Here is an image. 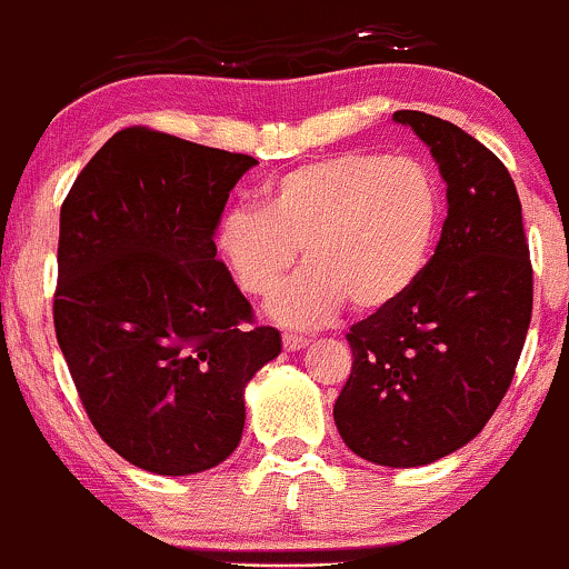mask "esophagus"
Returning a JSON list of instances; mask_svg holds the SVG:
<instances>
[{
    "label": "esophagus",
    "instance_id": "1",
    "mask_svg": "<svg viewBox=\"0 0 569 569\" xmlns=\"http://www.w3.org/2000/svg\"><path fill=\"white\" fill-rule=\"evenodd\" d=\"M284 350H300L308 346V338H303V335H292V332H284Z\"/></svg>",
    "mask_w": 569,
    "mask_h": 569
}]
</instances>
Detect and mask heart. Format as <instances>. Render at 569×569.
<instances>
[{
    "instance_id": "b5f03b06",
    "label": "heart",
    "mask_w": 569,
    "mask_h": 569,
    "mask_svg": "<svg viewBox=\"0 0 569 569\" xmlns=\"http://www.w3.org/2000/svg\"><path fill=\"white\" fill-rule=\"evenodd\" d=\"M443 219L438 177L422 160L340 152L298 166L263 189L261 210H231L219 250L242 292L266 298L296 266L308 269L273 296L290 327H317L348 303L380 311L422 277Z\"/></svg>"
}]
</instances>
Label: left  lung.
I'll return each mask as SVG.
<instances>
[{"instance_id": "left-lung-1", "label": "left lung", "mask_w": 569, "mask_h": 569, "mask_svg": "<svg viewBox=\"0 0 569 569\" xmlns=\"http://www.w3.org/2000/svg\"><path fill=\"white\" fill-rule=\"evenodd\" d=\"M430 147L448 216L422 277L350 327L340 438L382 467H422L478 435L507 396L532 313L522 206L507 166L459 126L398 110Z\"/></svg>"}]
</instances>
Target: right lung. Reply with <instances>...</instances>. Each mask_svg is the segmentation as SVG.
Segmentation results:
<instances>
[{"label":"right lung","mask_w":569,"mask_h":569,"mask_svg":"<svg viewBox=\"0 0 569 569\" xmlns=\"http://www.w3.org/2000/svg\"><path fill=\"white\" fill-rule=\"evenodd\" d=\"M258 160L131 126L60 208L54 335L100 438L156 475L221 465L244 385L282 350L216 258L229 192Z\"/></svg>","instance_id":"add662e5"}]
</instances>
